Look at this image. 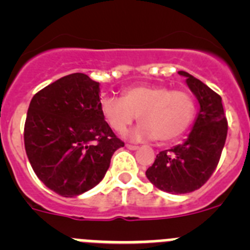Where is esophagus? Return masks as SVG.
Wrapping results in <instances>:
<instances>
[{
  "instance_id": "esophagus-1",
  "label": "esophagus",
  "mask_w": 250,
  "mask_h": 250,
  "mask_svg": "<svg viewBox=\"0 0 250 250\" xmlns=\"http://www.w3.org/2000/svg\"><path fill=\"white\" fill-rule=\"evenodd\" d=\"M126 147L130 150H138L139 149L138 145H132V144H126Z\"/></svg>"
}]
</instances>
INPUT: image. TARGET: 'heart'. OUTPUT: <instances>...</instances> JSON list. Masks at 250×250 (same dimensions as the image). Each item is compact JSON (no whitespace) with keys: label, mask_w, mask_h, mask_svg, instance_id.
Returning <instances> with one entry per match:
<instances>
[{"label":"heart","mask_w":250,"mask_h":250,"mask_svg":"<svg viewBox=\"0 0 250 250\" xmlns=\"http://www.w3.org/2000/svg\"><path fill=\"white\" fill-rule=\"evenodd\" d=\"M100 111L110 127L124 134L138 116L140 125L131 138H155L167 143L178 139L190 126L195 115L191 95L159 85L132 86L121 92L120 100L106 98Z\"/></svg>","instance_id":"b5f03b06"}]
</instances>
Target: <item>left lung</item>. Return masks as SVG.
<instances>
[{"label": "left lung", "mask_w": 250, "mask_h": 250, "mask_svg": "<svg viewBox=\"0 0 250 250\" xmlns=\"http://www.w3.org/2000/svg\"><path fill=\"white\" fill-rule=\"evenodd\" d=\"M179 74L187 77L199 103V112L188 139L159 152L146 170V178L160 190L187 194L203 187L214 173L225 144L228 121L219 95L190 74Z\"/></svg>", "instance_id": "8db88e82"}]
</instances>
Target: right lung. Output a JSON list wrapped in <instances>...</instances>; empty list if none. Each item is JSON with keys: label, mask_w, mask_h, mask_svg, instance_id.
<instances>
[{"label": "right lung", "mask_w": 250, "mask_h": 250, "mask_svg": "<svg viewBox=\"0 0 250 250\" xmlns=\"http://www.w3.org/2000/svg\"><path fill=\"white\" fill-rule=\"evenodd\" d=\"M100 83L67 75L40 90L26 116L25 149L37 178L72 198L99 184L124 143L100 111Z\"/></svg>", "instance_id": "obj_1"}]
</instances>
